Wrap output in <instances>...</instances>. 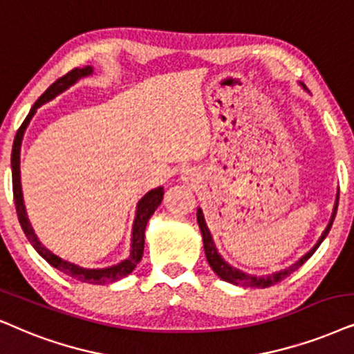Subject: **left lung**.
<instances>
[{"label":"left lung","mask_w":354,"mask_h":354,"mask_svg":"<svg viewBox=\"0 0 354 354\" xmlns=\"http://www.w3.org/2000/svg\"><path fill=\"white\" fill-rule=\"evenodd\" d=\"M337 208H338V196H337V203H335L333 214H332V219H330L328 226L325 227V231H324L322 236H320L317 244L312 247V249H310L309 252H307V254H306L304 257H301V259L297 260L296 263H292L291 267L281 270V272H274V273H270V274H261V277H257V274H249V273L241 272V270L231 267V265H229L227 261H224L223 257L219 255L216 245H214L213 237H211L209 229H208V226H206V221H205V216H203V211H201L200 208H198V211H196V221H198L201 236H203V247H205L206 260H208L209 267L213 268V272L216 273L219 278L224 279V281L231 283V284H236V286L268 288V286H272V284H277V283L281 281V279L289 277V274H291L292 272H296V270L299 268L301 265H304L306 261L309 260L312 255H314V252L319 249V245L322 244L324 239L327 237V234L330 232V227H332V224H333L335 214H337Z\"/></svg>","instance_id":"1"}]
</instances>
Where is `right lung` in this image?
Returning <instances> with one entry per match:
<instances>
[{
  "instance_id": "obj_1",
  "label": "right lung",
  "mask_w": 354,
  "mask_h": 354,
  "mask_svg": "<svg viewBox=\"0 0 354 354\" xmlns=\"http://www.w3.org/2000/svg\"><path fill=\"white\" fill-rule=\"evenodd\" d=\"M93 75V68L86 66V68H75L70 73H66L65 76L59 77L53 82L52 86L48 87L45 93L37 99V102L32 105L29 115L26 117V120L22 122V125L17 130L16 136H15V143H12V154H11V171H12V195H15V203H16V211H17V218H19L21 227L24 231L26 237L29 239V242L32 247L39 252V255L48 261L52 267H55L59 272L66 273L68 277L77 279V281L82 283H89V284H109L113 281H118V279L125 278L130 274L133 270L136 268V265L140 263L141 257H143V250H145V229L146 224H148L149 218L153 216V213L156 208L160 205L162 201V195H164V188L158 187L153 188V190L148 192L143 198L138 201L136 205V214H135V221H133V231H131V250H130V257L125 260H122L120 263L112 265V267H105V268H84L80 267V265L71 263V261L59 259L58 255H55L50 252L47 247L42 245V242L39 241V237L35 236L34 229H32L29 218H27L26 213V206H24V198H22V188H21V145H22V138H24L26 128L29 125V122L34 117V113L37 112V109L42 107L44 104H47L48 100H52L53 97H57L58 94H62L63 91H66L68 87L75 84L77 80L84 76H91Z\"/></svg>"
}]
</instances>
